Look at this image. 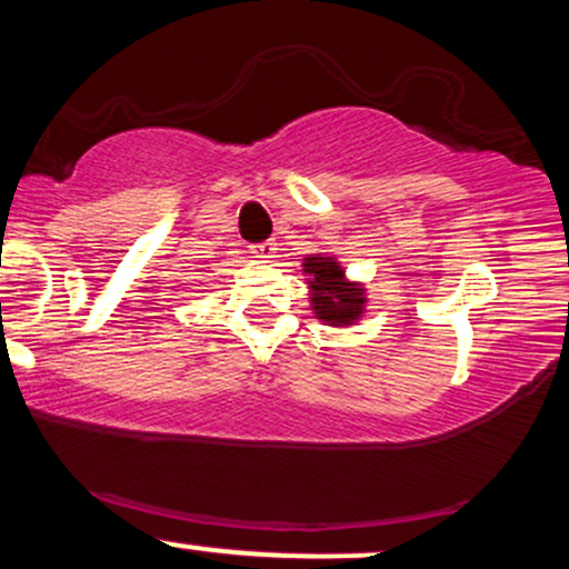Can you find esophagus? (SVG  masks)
<instances>
[{"label":"esophagus","mask_w":569,"mask_h":569,"mask_svg":"<svg viewBox=\"0 0 569 569\" xmlns=\"http://www.w3.org/2000/svg\"><path fill=\"white\" fill-rule=\"evenodd\" d=\"M251 253H253V257H259V259H276L278 243H272V240H264V243L251 246Z\"/></svg>","instance_id":"34e87169"}]
</instances>
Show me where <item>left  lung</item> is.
<instances>
[{
	"instance_id": "left-lung-1",
	"label": "left lung",
	"mask_w": 569,
	"mask_h": 569,
	"mask_svg": "<svg viewBox=\"0 0 569 569\" xmlns=\"http://www.w3.org/2000/svg\"><path fill=\"white\" fill-rule=\"evenodd\" d=\"M307 286H310V305L316 318L329 326H350L361 318L367 305V291L361 283H350L345 278L342 264L329 253H312L305 262Z\"/></svg>"
}]
</instances>
